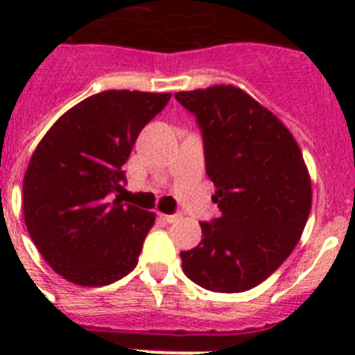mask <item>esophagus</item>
<instances>
[{"label": "esophagus", "mask_w": 355, "mask_h": 355, "mask_svg": "<svg viewBox=\"0 0 355 355\" xmlns=\"http://www.w3.org/2000/svg\"><path fill=\"white\" fill-rule=\"evenodd\" d=\"M162 218L165 222H168V224H174V222H178L181 218L180 213H174V215H165V213H162Z\"/></svg>", "instance_id": "esophagus-1"}]
</instances>
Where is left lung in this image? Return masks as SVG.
Here are the masks:
<instances>
[{
  "label": "left lung",
  "mask_w": 355,
  "mask_h": 355,
  "mask_svg": "<svg viewBox=\"0 0 355 355\" xmlns=\"http://www.w3.org/2000/svg\"><path fill=\"white\" fill-rule=\"evenodd\" d=\"M197 117L206 174L220 216L200 222L202 240L181 252L200 288L240 293L270 277L302 236L311 211V178L283 122L234 85L178 92Z\"/></svg>",
  "instance_id": "1"
}]
</instances>
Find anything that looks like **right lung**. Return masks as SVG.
Listing matches in <instances>:
<instances>
[{
	"mask_svg": "<svg viewBox=\"0 0 355 355\" xmlns=\"http://www.w3.org/2000/svg\"><path fill=\"white\" fill-rule=\"evenodd\" d=\"M171 94L105 90L65 112L44 135L23 180L24 224L58 275L106 286L133 270L155 213L122 202V165Z\"/></svg>",
	"mask_w": 355,
	"mask_h": 355,
	"instance_id": "obj_1",
	"label": "right lung"
}]
</instances>
